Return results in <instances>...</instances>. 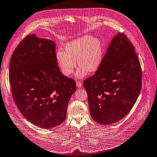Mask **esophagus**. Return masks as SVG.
<instances>
[{
    "mask_svg": "<svg viewBox=\"0 0 157 157\" xmlns=\"http://www.w3.org/2000/svg\"><path fill=\"white\" fill-rule=\"evenodd\" d=\"M76 85H77V87H79V88L81 87L82 86L81 82V81H76Z\"/></svg>",
    "mask_w": 157,
    "mask_h": 157,
    "instance_id": "1",
    "label": "esophagus"
}]
</instances>
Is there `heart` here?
<instances>
[{"label": "heart", "mask_w": 157, "mask_h": 157, "mask_svg": "<svg viewBox=\"0 0 157 157\" xmlns=\"http://www.w3.org/2000/svg\"><path fill=\"white\" fill-rule=\"evenodd\" d=\"M103 46L101 41L92 36L84 35L67 43L65 51L59 49L56 57L62 73L70 76L78 64L81 65L76 73L78 78L85 76L87 72L96 71L103 60Z\"/></svg>", "instance_id": "1"}]
</instances>
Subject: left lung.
I'll return each instance as SVG.
<instances>
[{
	"mask_svg": "<svg viewBox=\"0 0 157 157\" xmlns=\"http://www.w3.org/2000/svg\"><path fill=\"white\" fill-rule=\"evenodd\" d=\"M92 118L109 125L124 118L142 87V72L135 47L124 33L111 41L99 68L84 80Z\"/></svg>",
	"mask_w": 157,
	"mask_h": 157,
	"instance_id": "obj_1",
	"label": "left lung"
}]
</instances>
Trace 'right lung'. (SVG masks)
<instances>
[{"label":"right lung","instance_id":"right-lung-1","mask_svg":"<svg viewBox=\"0 0 157 157\" xmlns=\"http://www.w3.org/2000/svg\"><path fill=\"white\" fill-rule=\"evenodd\" d=\"M9 81L14 103L29 122L49 129L65 121L76 84L60 72L52 40L25 36L11 56Z\"/></svg>","mask_w":157,"mask_h":157}]
</instances>
